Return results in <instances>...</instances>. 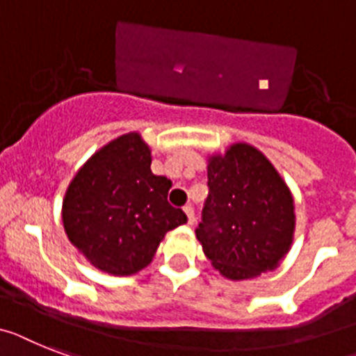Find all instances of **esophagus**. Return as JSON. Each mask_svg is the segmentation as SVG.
<instances>
[{
	"label": "esophagus",
	"instance_id": "esophagus-1",
	"mask_svg": "<svg viewBox=\"0 0 356 356\" xmlns=\"http://www.w3.org/2000/svg\"><path fill=\"white\" fill-rule=\"evenodd\" d=\"M184 213H186L188 224H193V222H195V211H193L192 206H190V204L184 206Z\"/></svg>",
	"mask_w": 356,
	"mask_h": 356
}]
</instances>
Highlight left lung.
I'll return each instance as SVG.
<instances>
[{"mask_svg": "<svg viewBox=\"0 0 356 356\" xmlns=\"http://www.w3.org/2000/svg\"><path fill=\"white\" fill-rule=\"evenodd\" d=\"M202 222L195 232L206 259L228 280H252L275 270L295 238L293 193L264 154L234 143L208 154Z\"/></svg>", "mask_w": 356, "mask_h": 356, "instance_id": "obj_1", "label": "left lung"}]
</instances>
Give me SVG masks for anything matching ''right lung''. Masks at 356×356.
<instances>
[{"instance_id":"add662e5","label":"right lung","mask_w":356,"mask_h":356,"mask_svg":"<svg viewBox=\"0 0 356 356\" xmlns=\"http://www.w3.org/2000/svg\"><path fill=\"white\" fill-rule=\"evenodd\" d=\"M150 164V145L128 132L95 150L68 183L63 228L95 270L115 277L141 271L164 235L186 222L166 199L172 181Z\"/></svg>"}]
</instances>
